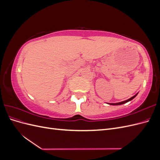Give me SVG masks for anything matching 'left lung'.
<instances>
[{
    "mask_svg": "<svg viewBox=\"0 0 160 160\" xmlns=\"http://www.w3.org/2000/svg\"><path fill=\"white\" fill-rule=\"evenodd\" d=\"M138 95V93H137L136 95H135L134 96L132 97V98H129V99H128V100H125V101H122V102L116 103H109V105H122V104H124V103H125L128 102V101H131V100H132L133 98H135V97H136V95Z\"/></svg>",
    "mask_w": 160,
    "mask_h": 160,
    "instance_id": "8db88e82",
    "label": "left lung"
}]
</instances>
